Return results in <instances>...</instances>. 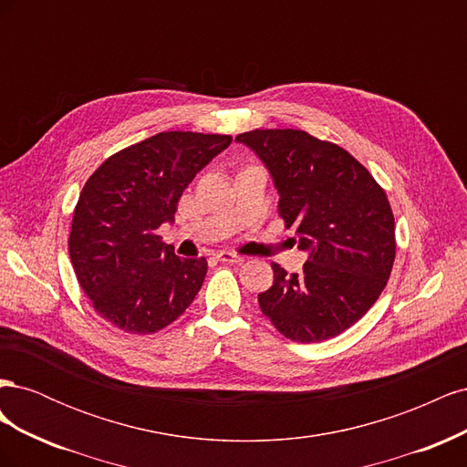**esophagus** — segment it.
Returning <instances> with one entry per match:
<instances>
[{
  "mask_svg": "<svg viewBox=\"0 0 467 467\" xmlns=\"http://www.w3.org/2000/svg\"><path fill=\"white\" fill-rule=\"evenodd\" d=\"M216 257H218V261H222V263H234V265L244 263V257L237 255V253H232V251H220Z\"/></svg>",
  "mask_w": 467,
  "mask_h": 467,
  "instance_id": "obj_1",
  "label": "esophagus"
}]
</instances>
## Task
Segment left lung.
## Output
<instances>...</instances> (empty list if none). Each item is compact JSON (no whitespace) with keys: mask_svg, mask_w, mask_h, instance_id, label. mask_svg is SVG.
Here are the masks:
<instances>
[{"mask_svg":"<svg viewBox=\"0 0 467 467\" xmlns=\"http://www.w3.org/2000/svg\"><path fill=\"white\" fill-rule=\"evenodd\" d=\"M259 155L280 194L278 214L307 251L302 273L273 263L261 312L296 343H321L355 325L386 288L395 222L386 191L333 142L294 129L239 134Z\"/></svg>","mask_w":467,"mask_h":467,"instance_id":"8db88e82","label":"left lung"}]
</instances>
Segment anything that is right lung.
Returning a JSON list of instances; mask_svg holds the SVG:
<instances>
[{
	"mask_svg": "<svg viewBox=\"0 0 467 467\" xmlns=\"http://www.w3.org/2000/svg\"><path fill=\"white\" fill-rule=\"evenodd\" d=\"M232 136L160 132L110 155L88 179L67 247L95 312L124 333L173 323L199 294L208 263L181 259L158 228L175 220L182 191Z\"/></svg>",
	"mask_w": 467,
	"mask_h": 467,
	"instance_id": "right-lung-1",
	"label": "right lung"
}]
</instances>
